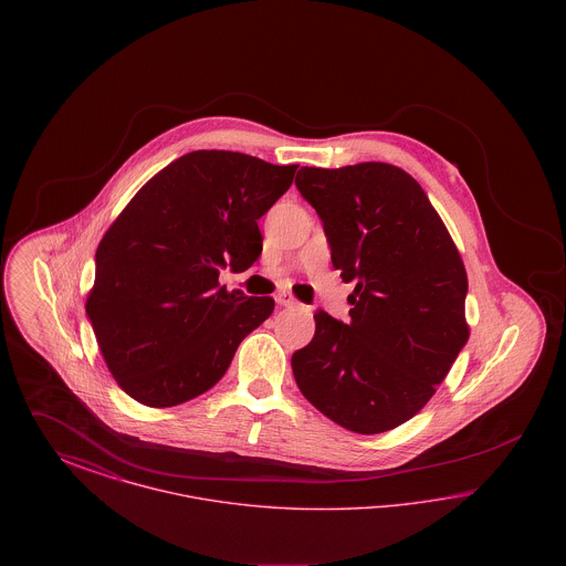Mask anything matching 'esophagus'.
I'll use <instances>...</instances> for the list:
<instances>
[{"instance_id":"1","label":"esophagus","mask_w":566,"mask_h":566,"mask_svg":"<svg viewBox=\"0 0 566 566\" xmlns=\"http://www.w3.org/2000/svg\"><path fill=\"white\" fill-rule=\"evenodd\" d=\"M275 303H277L280 307H293L296 303V298L291 295V293H286V291H280V293L275 295Z\"/></svg>"}]
</instances>
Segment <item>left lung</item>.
I'll use <instances>...</instances> for the list:
<instances>
[{
    "instance_id": "8db88e82",
    "label": "left lung",
    "mask_w": 566,
    "mask_h": 566,
    "mask_svg": "<svg viewBox=\"0 0 566 566\" xmlns=\"http://www.w3.org/2000/svg\"><path fill=\"white\" fill-rule=\"evenodd\" d=\"M295 185L323 220L333 268L356 282L350 323L314 314V339L291 360L296 386L348 431H390L429 403L469 339L462 259L401 167H301Z\"/></svg>"
}]
</instances>
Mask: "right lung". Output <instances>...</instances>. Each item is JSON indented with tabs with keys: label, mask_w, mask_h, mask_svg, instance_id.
I'll list each match as a JSON object with an SVG mask.
<instances>
[{
	"label": "right lung",
	"mask_w": 566,
	"mask_h": 566,
	"mask_svg": "<svg viewBox=\"0 0 566 566\" xmlns=\"http://www.w3.org/2000/svg\"><path fill=\"white\" fill-rule=\"evenodd\" d=\"M296 165L195 150L137 190L95 252L86 316L118 386L148 407L210 390L271 296L220 286L263 250L259 218L289 190Z\"/></svg>",
	"instance_id": "obj_1"
}]
</instances>
